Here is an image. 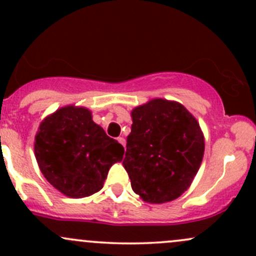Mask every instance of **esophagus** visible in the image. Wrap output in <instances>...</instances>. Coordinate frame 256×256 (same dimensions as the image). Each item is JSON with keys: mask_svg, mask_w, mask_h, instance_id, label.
<instances>
[{"mask_svg": "<svg viewBox=\"0 0 256 256\" xmlns=\"http://www.w3.org/2000/svg\"><path fill=\"white\" fill-rule=\"evenodd\" d=\"M118 141H119V144H121L125 147V138H124V137H118Z\"/></svg>", "mask_w": 256, "mask_h": 256, "instance_id": "1", "label": "esophagus"}]
</instances>
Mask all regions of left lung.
I'll return each instance as SVG.
<instances>
[{
	"instance_id": "1",
	"label": "left lung",
	"mask_w": 256,
	"mask_h": 256,
	"mask_svg": "<svg viewBox=\"0 0 256 256\" xmlns=\"http://www.w3.org/2000/svg\"><path fill=\"white\" fill-rule=\"evenodd\" d=\"M122 166L131 188L144 201L164 204L192 185L205 152L198 121L182 104L150 99L131 112Z\"/></svg>"
}]
</instances>
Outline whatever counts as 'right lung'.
<instances>
[{"instance_id":"obj_1","label":"right lung","mask_w":256,"mask_h":256,"mask_svg":"<svg viewBox=\"0 0 256 256\" xmlns=\"http://www.w3.org/2000/svg\"><path fill=\"white\" fill-rule=\"evenodd\" d=\"M34 153L45 179L64 196L80 198L103 188L124 147L93 121L84 106H66L40 122Z\"/></svg>"}]
</instances>
